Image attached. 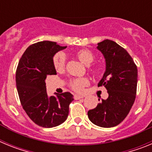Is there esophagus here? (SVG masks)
Wrapping results in <instances>:
<instances>
[{
    "label": "esophagus",
    "mask_w": 152,
    "mask_h": 152,
    "mask_svg": "<svg viewBox=\"0 0 152 152\" xmlns=\"http://www.w3.org/2000/svg\"><path fill=\"white\" fill-rule=\"evenodd\" d=\"M83 97H84V96H81V95H77V94L74 95V99H75V100H79V99H82Z\"/></svg>",
    "instance_id": "esophagus-1"
}]
</instances>
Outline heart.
<instances>
[{"instance_id":"1","label":"heart","mask_w":152,"mask_h":152,"mask_svg":"<svg viewBox=\"0 0 152 152\" xmlns=\"http://www.w3.org/2000/svg\"><path fill=\"white\" fill-rule=\"evenodd\" d=\"M75 56L81 63L85 65H90L94 61V55L88 49H80L75 52ZM65 56L63 52H57L52 58V63L55 69L58 72H63L65 68ZM88 73L96 77H101L105 72V68L102 64H96L94 66L88 68ZM89 80L87 77H80L71 80L69 87L75 92H82L84 87L88 85Z\"/></svg>"}]
</instances>
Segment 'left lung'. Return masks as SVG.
I'll use <instances>...</instances> for the list:
<instances>
[{
    "label": "left lung",
    "mask_w": 152,
    "mask_h": 152,
    "mask_svg": "<svg viewBox=\"0 0 152 152\" xmlns=\"http://www.w3.org/2000/svg\"><path fill=\"white\" fill-rule=\"evenodd\" d=\"M106 59V72L98 87L104 86L109 96L88 112L94 124L103 128L119 125L127 116L136 96L138 70L128 52L110 39L98 43ZM100 101V100H99Z\"/></svg>",
    "instance_id": "left-lung-1"
}]
</instances>
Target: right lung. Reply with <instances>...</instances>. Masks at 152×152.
<instances>
[{"instance_id": "obj_1", "label": "right lung", "mask_w": 152, "mask_h": 152, "mask_svg": "<svg viewBox=\"0 0 152 152\" xmlns=\"http://www.w3.org/2000/svg\"><path fill=\"white\" fill-rule=\"evenodd\" d=\"M65 48L56 42H38L28 47L17 65L16 84L23 108L31 120L44 128L64 123L74 100L69 92L49 97L45 87L47 76L56 75L53 56Z\"/></svg>"}]
</instances>
